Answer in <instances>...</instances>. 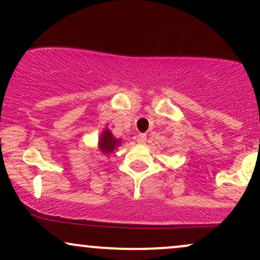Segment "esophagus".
<instances>
[{"label":"esophagus","mask_w":260,"mask_h":260,"mask_svg":"<svg viewBox=\"0 0 260 260\" xmlns=\"http://www.w3.org/2000/svg\"><path fill=\"white\" fill-rule=\"evenodd\" d=\"M137 142H138L139 144H145V143H147V134L144 133L138 134V137H137Z\"/></svg>","instance_id":"esophagus-1"}]
</instances>
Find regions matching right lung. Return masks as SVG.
<instances>
[{
    "instance_id": "right-lung-1",
    "label": "right lung",
    "mask_w": 260,
    "mask_h": 260,
    "mask_svg": "<svg viewBox=\"0 0 260 260\" xmlns=\"http://www.w3.org/2000/svg\"><path fill=\"white\" fill-rule=\"evenodd\" d=\"M121 144V139L113 137L111 131L105 128L99 137V150L104 155H110L115 151V149Z\"/></svg>"
}]
</instances>
